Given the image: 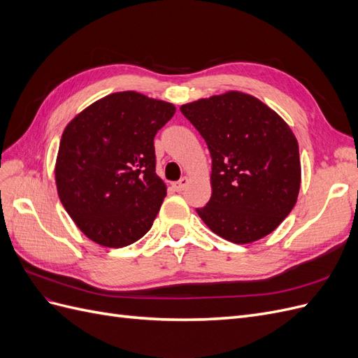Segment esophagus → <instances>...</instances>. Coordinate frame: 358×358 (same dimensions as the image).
Returning <instances> with one entry per match:
<instances>
[{
    "label": "esophagus",
    "instance_id": "1",
    "mask_svg": "<svg viewBox=\"0 0 358 358\" xmlns=\"http://www.w3.org/2000/svg\"><path fill=\"white\" fill-rule=\"evenodd\" d=\"M187 185H188V178H182L179 182L173 183V188H175L176 191H183Z\"/></svg>",
    "mask_w": 358,
    "mask_h": 358
}]
</instances>
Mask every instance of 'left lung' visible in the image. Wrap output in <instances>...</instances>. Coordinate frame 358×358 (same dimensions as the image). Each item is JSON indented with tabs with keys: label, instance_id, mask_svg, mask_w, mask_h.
Listing matches in <instances>:
<instances>
[{
	"label": "left lung",
	"instance_id": "8db88e82",
	"mask_svg": "<svg viewBox=\"0 0 358 358\" xmlns=\"http://www.w3.org/2000/svg\"><path fill=\"white\" fill-rule=\"evenodd\" d=\"M212 157V196L197 208L204 224L233 243L272 233L300 189L299 145L284 119L255 96L213 95L180 107Z\"/></svg>",
	"mask_w": 358,
	"mask_h": 358
}]
</instances>
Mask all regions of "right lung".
Here are the masks:
<instances>
[{
	"label": "right lung",
	"mask_w": 358,
	"mask_h": 358,
	"mask_svg": "<svg viewBox=\"0 0 358 358\" xmlns=\"http://www.w3.org/2000/svg\"><path fill=\"white\" fill-rule=\"evenodd\" d=\"M175 106L116 92L76 116L61 137L55 179L64 209L95 243L122 248L152 227L167 189L154 138Z\"/></svg>",
	"instance_id": "right-lung-1"
}]
</instances>
